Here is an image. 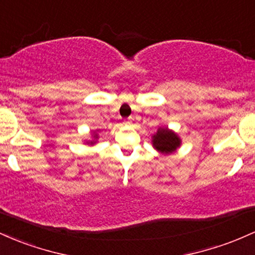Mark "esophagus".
Here are the masks:
<instances>
[{
    "mask_svg": "<svg viewBox=\"0 0 255 255\" xmlns=\"http://www.w3.org/2000/svg\"><path fill=\"white\" fill-rule=\"evenodd\" d=\"M125 124H127V125H128V124H130V122H125Z\"/></svg>",
    "mask_w": 255,
    "mask_h": 255,
    "instance_id": "1",
    "label": "esophagus"
}]
</instances>
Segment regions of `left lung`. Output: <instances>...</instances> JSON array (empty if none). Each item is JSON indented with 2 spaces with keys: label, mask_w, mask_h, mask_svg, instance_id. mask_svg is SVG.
I'll return each instance as SVG.
<instances>
[{
  "label": "left lung",
  "mask_w": 255,
  "mask_h": 255,
  "mask_svg": "<svg viewBox=\"0 0 255 255\" xmlns=\"http://www.w3.org/2000/svg\"><path fill=\"white\" fill-rule=\"evenodd\" d=\"M151 144L161 155H170L181 147L182 139L173 130L160 127L156 132L151 135Z\"/></svg>",
  "instance_id": "obj_1"
}]
</instances>
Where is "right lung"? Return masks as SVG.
<instances>
[{"label":"right lung","mask_w":255,"mask_h":255,"mask_svg":"<svg viewBox=\"0 0 255 255\" xmlns=\"http://www.w3.org/2000/svg\"><path fill=\"white\" fill-rule=\"evenodd\" d=\"M100 130H95V131H91V136H93V139H90V141H85L87 142V144H90V145H94V144H96L97 143V139H99V132Z\"/></svg>","instance_id":"right-lung-1"}]
</instances>
